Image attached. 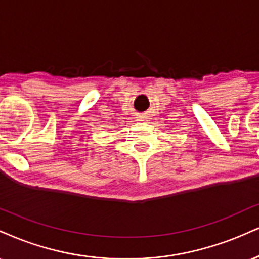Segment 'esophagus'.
<instances>
[{
    "instance_id": "1",
    "label": "esophagus",
    "mask_w": 259,
    "mask_h": 259,
    "mask_svg": "<svg viewBox=\"0 0 259 259\" xmlns=\"http://www.w3.org/2000/svg\"><path fill=\"white\" fill-rule=\"evenodd\" d=\"M136 119H138V120H143V119H145V117L139 116V117H136Z\"/></svg>"
}]
</instances>
